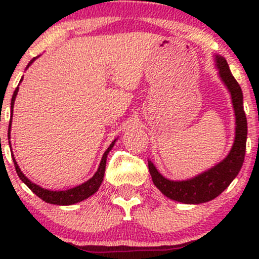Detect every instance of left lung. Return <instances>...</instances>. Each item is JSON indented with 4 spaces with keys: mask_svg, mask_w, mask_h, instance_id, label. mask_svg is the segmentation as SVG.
<instances>
[{
    "mask_svg": "<svg viewBox=\"0 0 259 259\" xmlns=\"http://www.w3.org/2000/svg\"><path fill=\"white\" fill-rule=\"evenodd\" d=\"M217 65H218L222 80L231 94L235 117H236L235 142L227 158L209 170L185 181H171L165 179L163 175L158 173L153 163L148 160V169H150L154 185L167 197L174 201L183 202V203H203L221 195L239 174L243 164V159H245L247 119L243 111L241 88L229 69L225 58L217 56Z\"/></svg>",
    "mask_w": 259,
    "mask_h": 259,
    "instance_id": "obj_1",
    "label": "left lung"
}]
</instances>
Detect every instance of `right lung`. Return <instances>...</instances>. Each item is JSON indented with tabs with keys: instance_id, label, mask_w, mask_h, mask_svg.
Here are the masks:
<instances>
[{
	"instance_id": "obj_1",
	"label": "right lung",
	"mask_w": 259,
	"mask_h": 259,
	"mask_svg": "<svg viewBox=\"0 0 259 259\" xmlns=\"http://www.w3.org/2000/svg\"><path fill=\"white\" fill-rule=\"evenodd\" d=\"M35 58H32L30 61V63L28 64V67L30 65L32 62H34ZM22 81V80H20ZM18 89H16V91H14L13 96H12V102H11V108H12V113H13V105H14V100H16V96L18 94ZM11 121L10 120V129H8V138H10V133H11ZM114 141L112 142L111 146L107 148V151L103 154L102 159H101V163H100V167L97 169V171L95 173L94 177L91 178L90 180H88L86 183L81 184V185L76 186V187H73V189H69V190H65V191H50V190H46V189H42V187H40L36 184L31 183L30 180L28 179V178L25 177L24 174L20 171L19 167H18L16 159L13 158V154H12V158H13V162H14V167H16V170H17V174L18 177L20 178V180L23 181V183L25 184L26 186L29 187V189L31 190L32 192H34L35 195L37 196V197H40L41 200L47 202V203H52V204H59V206H68V204H74L76 203V202H80L82 200H85V198L90 197L91 195H94L95 192L99 190V187L101 185V183H102L103 180V175H105V170H106V160H107V154H108L109 151L112 150V147L114 146Z\"/></svg>"
}]
</instances>
